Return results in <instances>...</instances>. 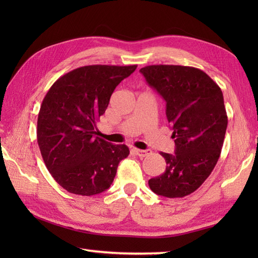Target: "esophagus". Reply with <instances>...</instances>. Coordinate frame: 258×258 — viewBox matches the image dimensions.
Returning a JSON list of instances; mask_svg holds the SVG:
<instances>
[{"mask_svg": "<svg viewBox=\"0 0 258 258\" xmlns=\"http://www.w3.org/2000/svg\"><path fill=\"white\" fill-rule=\"evenodd\" d=\"M133 152L136 155H139L140 157H145L147 155L151 154V151L149 150H139V149H133Z\"/></svg>", "mask_w": 258, "mask_h": 258, "instance_id": "1", "label": "esophagus"}]
</instances>
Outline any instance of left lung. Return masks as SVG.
Returning <instances> with one entry per match:
<instances>
[{
	"instance_id": "left-lung-1",
	"label": "left lung",
	"mask_w": 258,
	"mask_h": 258,
	"mask_svg": "<svg viewBox=\"0 0 258 258\" xmlns=\"http://www.w3.org/2000/svg\"><path fill=\"white\" fill-rule=\"evenodd\" d=\"M147 83L166 102L175 154L161 152L166 169L149 180L155 194L175 199L195 191L220 158L227 128L221 87L202 70L182 65L142 68Z\"/></svg>"
}]
</instances>
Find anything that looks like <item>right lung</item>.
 <instances>
[{
  "label": "right lung",
  "instance_id": "1",
  "mask_svg": "<svg viewBox=\"0 0 258 258\" xmlns=\"http://www.w3.org/2000/svg\"><path fill=\"white\" fill-rule=\"evenodd\" d=\"M138 65H89L61 76L48 90L37 117V143L46 168L64 189L91 196L113 183L119 162L128 156L124 144L95 136L120 82Z\"/></svg>",
  "mask_w": 258,
  "mask_h": 258
}]
</instances>
